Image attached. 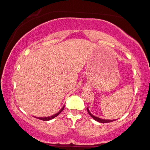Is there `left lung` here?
<instances>
[{
	"label": "left lung",
	"instance_id": "1",
	"mask_svg": "<svg viewBox=\"0 0 150 150\" xmlns=\"http://www.w3.org/2000/svg\"><path fill=\"white\" fill-rule=\"evenodd\" d=\"M87 109L88 113L89 114V115L91 116V117H92L94 119V120H95L96 121L98 122H100V123H108V122H111L115 121V120H105V119H102V118H98V117H96V116H95L94 115H93L90 112V111H89V110H88V107L87 108Z\"/></svg>",
	"mask_w": 150,
	"mask_h": 150
}]
</instances>
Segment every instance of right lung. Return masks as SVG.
I'll list each match as a JSON object with an SVG mask.
<instances>
[{
  "label": "right lung",
  "mask_w": 150,
  "mask_h": 150,
  "mask_svg": "<svg viewBox=\"0 0 150 150\" xmlns=\"http://www.w3.org/2000/svg\"><path fill=\"white\" fill-rule=\"evenodd\" d=\"M64 107H65V105L63 106V107L62 108V109H61V110L58 112L57 113H56L55 114V115H53V116H49V117H44V118H38V119H40V120H44V121H48V120H52V119H53V118H54L55 117H56V116H57L58 115H59V114L61 113V112H62L63 109H64Z\"/></svg>",
  "instance_id": "obj_1"
}]
</instances>
